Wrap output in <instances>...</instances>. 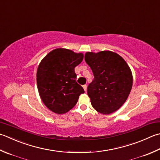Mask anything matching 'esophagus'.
Segmentation results:
<instances>
[{
	"label": "esophagus",
	"mask_w": 160,
	"mask_h": 160,
	"mask_svg": "<svg viewBox=\"0 0 160 160\" xmlns=\"http://www.w3.org/2000/svg\"><path fill=\"white\" fill-rule=\"evenodd\" d=\"M83 89L84 90V92H86L87 89V86L86 85V84H84V85H83Z\"/></svg>",
	"instance_id": "1"
}]
</instances>
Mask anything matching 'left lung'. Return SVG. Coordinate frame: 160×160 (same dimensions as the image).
<instances>
[{
	"instance_id": "left-lung-1",
	"label": "left lung",
	"mask_w": 160,
	"mask_h": 160,
	"mask_svg": "<svg viewBox=\"0 0 160 160\" xmlns=\"http://www.w3.org/2000/svg\"><path fill=\"white\" fill-rule=\"evenodd\" d=\"M84 59L94 77L87 87L92 105L99 113H113L126 102L132 89L129 66L119 55L109 51L87 52Z\"/></svg>"
}]
</instances>
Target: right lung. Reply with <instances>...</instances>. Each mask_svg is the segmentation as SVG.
Segmentation results:
<instances>
[{
	"mask_svg": "<svg viewBox=\"0 0 160 160\" xmlns=\"http://www.w3.org/2000/svg\"><path fill=\"white\" fill-rule=\"evenodd\" d=\"M83 57L82 53L57 48L41 61L37 72V88L43 102L51 111L58 114L67 113L84 93L76 82L74 71Z\"/></svg>",
	"mask_w": 160,
	"mask_h": 160,
	"instance_id": "1",
	"label": "right lung"
}]
</instances>
